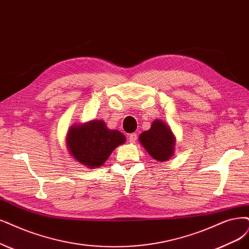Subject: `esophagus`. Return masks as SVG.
Instances as JSON below:
<instances>
[{
	"label": "esophagus",
	"mask_w": 249,
	"mask_h": 249,
	"mask_svg": "<svg viewBox=\"0 0 249 249\" xmlns=\"http://www.w3.org/2000/svg\"><path fill=\"white\" fill-rule=\"evenodd\" d=\"M136 140H137V134L136 133H131L129 135V142H130V143H134L136 142Z\"/></svg>",
	"instance_id": "esophagus-1"
}]
</instances>
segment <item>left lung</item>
Returning <instances> with one entry per match:
<instances>
[{
  "instance_id": "8db88e82",
  "label": "left lung",
  "mask_w": 249,
  "mask_h": 249,
  "mask_svg": "<svg viewBox=\"0 0 249 249\" xmlns=\"http://www.w3.org/2000/svg\"><path fill=\"white\" fill-rule=\"evenodd\" d=\"M139 141L151 157L158 162L169 160L174 154L176 136L169 125L161 120L156 119L150 129L140 135Z\"/></svg>"
}]
</instances>
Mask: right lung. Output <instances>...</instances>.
Segmentation results:
<instances>
[{
    "label": "right lung",
    "mask_w": 249,
    "mask_h": 249,
    "mask_svg": "<svg viewBox=\"0 0 249 249\" xmlns=\"http://www.w3.org/2000/svg\"><path fill=\"white\" fill-rule=\"evenodd\" d=\"M125 142L123 133L108 129L103 120L72 125L67 135L71 156L90 169L103 166L112 152Z\"/></svg>",
    "instance_id": "right-lung-1"
}]
</instances>
